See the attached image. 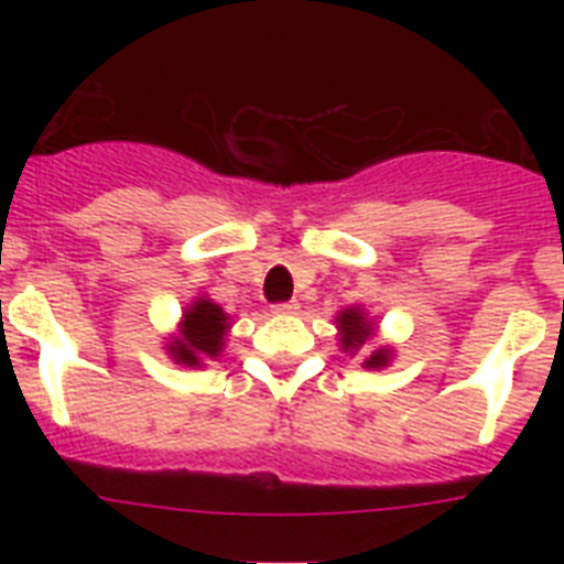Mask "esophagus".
Instances as JSON below:
<instances>
[{
  "label": "esophagus",
  "mask_w": 564,
  "mask_h": 564,
  "mask_svg": "<svg viewBox=\"0 0 564 564\" xmlns=\"http://www.w3.org/2000/svg\"><path fill=\"white\" fill-rule=\"evenodd\" d=\"M273 313H282V316H293V313H299V302H296V299H291V302H279V305H273Z\"/></svg>",
  "instance_id": "obj_1"
}]
</instances>
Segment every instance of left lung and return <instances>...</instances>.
Here are the masks:
<instances>
[{
	"instance_id": "left-lung-1",
	"label": "left lung",
	"mask_w": 564,
	"mask_h": 564,
	"mask_svg": "<svg viewBox=\"0 0 564 564\" xmlns=\"http://www.w3.org/2000/svg\"><path fill=\"white\" fill-rule=\"evenodd\" d=\"M336 327H338V336H341L338 338V344H341V350L350 352V356H356L364 344L372 338V330H376V325L367 318V313H364L361 307H344V311L336 316ZM390 356H392L390 347H378V350H372L370 356H367L364 367H367V370H381V367L390 364Z\"/></svg>"
}]
</instances>
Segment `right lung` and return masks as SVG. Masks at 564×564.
I'll return each mask as SVG.
<instances>
[{"instance_id": "right-lung-1", "label": "right lung", "mask_w": 564, "mask_h": 564, "mask_svg": "<svg viewBox=\"0 0 564 564\" xmlns=\"http://www.w3.org/2000/svg\"><path fill=\"white\" fill-rule=\"evenodd\" d=\"M228 327L231 322H228L226 311L214 305L212 299L197 296V302L183 311L181 330L166 344L169 356L183 367H203V361L223 352V338H226Z\"/></svg>"}]
</instances>
